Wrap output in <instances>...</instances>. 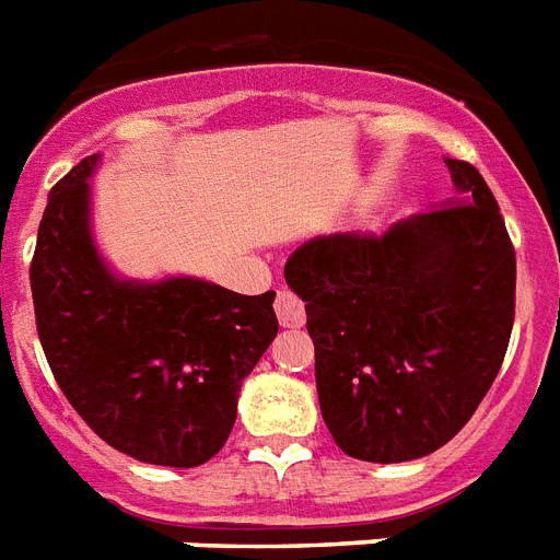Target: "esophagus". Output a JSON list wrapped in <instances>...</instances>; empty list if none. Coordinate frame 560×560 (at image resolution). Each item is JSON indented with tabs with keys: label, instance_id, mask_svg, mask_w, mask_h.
<instances>
[{
	"label": "esophagus",
	"instance_id": "1",
	"mask_svg": "<svg viewBox=\"0 0 560 560\" xmlns=\"http://www.w3.org/2000/svg\"><path fill=\"white\" fill-rule=\"evenodd\" d=\"M275 312L280 326H285V329H300V326L306 323V303H303L291 289L277 291Z\"/></svg>",
	"mask_w": 560,
	"mask_h": 560
}]
</instances>
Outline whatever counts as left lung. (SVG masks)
Wrapping results in <instances>:
<instances>
[{
    "label": "left lung",
    "instance_id": "8db88e82",
    "mask_svg": "<svg viewBox=\"0 0 560 560\" xmlns=\"http://www.w3.org/2000/svg\"><path fill=\"white\" fill-rule=\"evenodd\" d=\"M452 206L308 240L285 262L306 300L320 412L346 455L400 464L441 450L495 381L515 320V248L487 179L446 160Z\"/></svg>",
    "mask_w": 560,
    "mask_h": 560
}]
</instances>
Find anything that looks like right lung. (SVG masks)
<instances>
[{
    "mask_svg": "<svg viewBox=\"0 0 560 560\" xmlns=\"http://www.w3.org/2000/svg\"><path fill=\"white\" fill-rule=\"evenodd\" d=\"M100 156L50 188L31 260L36 331L68 404L108 446L191 469L223 450L243 377L277 335L275 291L237 294L194 277L128 283L88 225Z\"/></svg>",
    "mask_w": 560,
    "mask_h": 560,
    "instance_id": "1",
    "label": "right lung"
}]
</instances>
